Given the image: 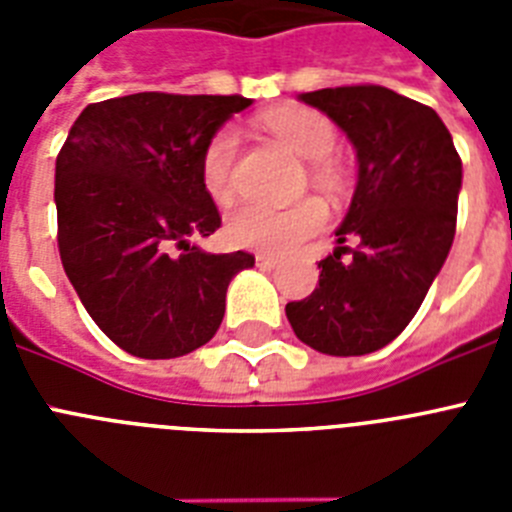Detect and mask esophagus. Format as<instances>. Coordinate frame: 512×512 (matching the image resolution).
Returning a JSON list of instances; mask_svg holds the SVG:
<instances>
[{
	"label": "esophagus",
	"instance_id": "34e87169",
	"mask_svg": "<svg viewBox=\"0 0 512 512\" xmlns=\"http://www.w3.org/2000/svg\"><path fill=\"white\" fill-rule=\"evenodd\" d=\"M256 266H261V269H277L279 259L277 256H269V253H256Z\"/></svg>",
	"mask_w": 512,
	"mask_h": 512
}]
</instances>
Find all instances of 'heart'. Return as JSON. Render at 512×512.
<instances>
[{
	"instance_id": "obj_1",
	"label": "heart",
	"mask_w": 512,
	"mask_h": 512,
	"mask_svg": "<svg viewBox=\"0 0 512 512\" xmlns=\"http://www.w3.org/2000/svg\"><path fill=\"white\" fill-rule=\"evenodd\" d=\"M264 130L287 151L310 161L312 176L320 187L336 184V166L328 158L336 151L338 133L328 117L305 107H284L264 117ZM235 153L238 135L230 128L212 135L202 153V184L215 202H228L233 194ZM325 220L328 210L320 200H302L284 210L243 202L225 217V238L248 251L289 253L318 233Z\"/></svg>"
}]
</instances>
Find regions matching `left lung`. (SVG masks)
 Listing matches in <instances>:
<instances>
[{"label": "left lung", "instance_id": "8db88e82", "mask_svg": "<svg viewBox=\"0 0 512 512\" xmlns=\"http://www.w3.org/2000/svg\"><path fill=\"white\" fill-rule=\"evenodd\" d=\"M346 133L356 189L318 264L310 297L287 302L295 336L328 356H364L400 336L423 305L456 233L461 158L441 117L387 87L300 94ZM346 240L360 246L343 262Z\"/></svg>", "mask_w": 512, "mask_h": 512}]
</instances>
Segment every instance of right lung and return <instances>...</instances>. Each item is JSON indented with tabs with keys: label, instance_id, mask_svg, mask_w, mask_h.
Here are the masks:
<instances>
[{
	"label": "right lung",
	"instance_id": "add662e5",
	"mask_svg": "<svg viewBox=\"0 0 512 512\" xmlns=\"http://www.w3.org/2000/svg\"><path fill=\"white\" fill-rule=\"evenodd\" d=\"M248 104L140 92L89 104L71 125L56 158L61 264L99 330L128 354L176 359L205 346L230 279L253 266L246 251L189 243L220 228L202 153Z\"/></svg>",
	"mask_w": 512,
	"mask_h": 512
}]
</instances>
